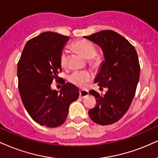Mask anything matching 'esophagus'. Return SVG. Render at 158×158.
Listing matches in <instances>:
<instances>
[{"mask_svg": "<svg viewBox=\"0 0 158 158\" xmlns=\"http://www.w3.org/2000/svg\"><path fill=\"white\" fill-rule=\"evenodd\" d=\"M89 95V91H80L79 92V97H81L82 99H84L85 97H86Z\"/></svg>", "mask_w": 158, "mask_h": 158, "instance_id": "34e87169", "label": "esophagus"}]
</instances>
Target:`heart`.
I'll list each match as a JSON object with an SVG mask.
<instances>
[{"label": "heart", "instance_id": "b5f03b06", "mask_svg": "<svg viewBox=\"0 0 158 158\" xmlns=\"http://www.w3.org/2000/svg\"><path fill=\"white\" fill-rule=\"evenodd\" d=\"M71 48L82 55L86 59H89V65L94 69H99L102 67L104 58L102 54L97 53L95 46L91 42L87 40H79L74 42L71 44ZM67 51L63 50L60 54L59 61L61 67L67 68L68 66ZM92 78L90 73L86 71H75L68 77V81L70 83L78 87L84 88L87 83Z\"/></svg>", "mask_w": 158, "mask_h": 158}]
</instances>
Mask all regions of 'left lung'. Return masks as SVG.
<instances>
[{"label": "left lung", "instance_id": "left-lung-1", "mask_svg": "<svg viewBox=\"0 0 158 158\" xmlns=\"http://www.w3.org/2000/svg\"><path fill=\"white\" fill-rule=\"evenodd\" d=\"M84 38L102 48L105 61L94 83L108 89L104 95L89 91L97 105L89 116L101 125L114 124L126 114L135 96L140 77L138 54L133 45L114 31H101Z\"/></svg>", "mask_w": 158, "mask_h": 158}]
</instances>
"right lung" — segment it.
Listing matches in <instances>:
<instances>
[{
    "instance_id": "1",
    "label": "right lung",
    "mask_w": 158,
    "mask_h": 158,
    "mask_svg": "<svg viewBox=\"0 0 158 158\" xmlns=\"http://www.w3.org/2000/svg\"><path fill=\"white\" fill-rule=\"evenodd\" d=\"M69 36L47 31L25 44L17 64L18 89L25 108L40 125L56 127L67 119L69 105L79 96L78 89L65 81L60 92L51 83L61 77L60 54Z\"/></svg>"
}]
</instances>
